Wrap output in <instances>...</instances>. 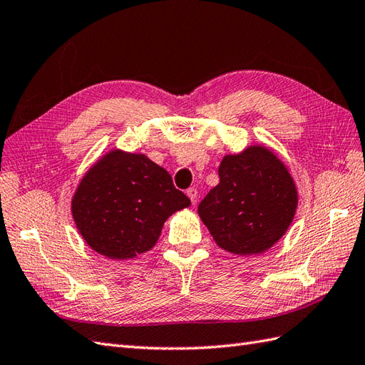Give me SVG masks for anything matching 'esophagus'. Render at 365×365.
Masks as SVG:
<instances>
[{
  "label": "esophagus",
  "instance_id": "obj_1",
  "mask_svg": "<svg viewBox=\"0 0 365 365\" xmlns=\"http://www.w3.org/2000/svg\"><path fill=\"white\" fill-rule=\"evenodd\" d=\"M186 194H188V197H190L192 205H196V202H197V190L196 188H190V190H186Z\"/></svg>",
  "mask_w": 365,
  "mask_h": 365
}]
</instances>
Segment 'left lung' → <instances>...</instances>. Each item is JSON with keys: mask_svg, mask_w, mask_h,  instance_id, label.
<instances>
[{"mask_svg": "<svg viewBox=\"0 0 365 365\" xmlns=\"http://www.w3.org/2000/svg\"><path fill=\"white\" fill-rule=\"evenodd\" d=\"M219 183L199 203V216L219 247L238 255L267 250L291 225L297 190L286 166L266 148L227 155Z\"/></svg>", "mask_w": 365, "mask_h": 365, "instance_id": "obj_1", "label": "left lung"}]
</instances>
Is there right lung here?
<instances>
[{
    "mask_svg": "<svg viewBox=\"0 0 365 365\" xmlns=\"http://www.w3.org/2000/svg\"><path fill=\"white\" fill-rule=\"evenodd\" d=\"M190 203L166 169L143 154L113 150L83 177L71 211L93 250L127 259L154 247L166 219Z\"/></svg>",
    "mask_w": 365,
    "mask_h": 365,
    "instance_id": "add662e5",
    "label": "right lung"
}]
</instances>
